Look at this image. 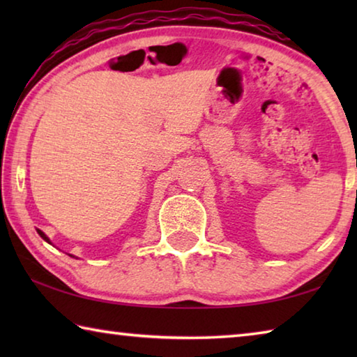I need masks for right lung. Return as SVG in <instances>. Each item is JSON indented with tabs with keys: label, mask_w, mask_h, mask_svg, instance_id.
<instances>
[{
	"label": "right lung",
	"mask_w": 357,
	"mask_h": 357,
	"mask_svg": "<svg viewBox=\"0 0 357 357\" xmlns=\"http://www.w3.org/2000/svg\"><path fill=\"white\" fill-rule=\"evenodd\" d=\"M38 233H39V236H40L42 239H44V241H47V243H48V244H52V241H50V239H48V236H47V234H45L44 231H40V229H38ZM68 255H69V257H72V258H75L74 255H70V253H68Z\"/></svg>",
	"instance_id": "add662e5"
}]
</instances>
